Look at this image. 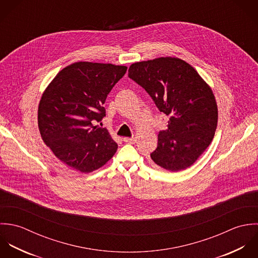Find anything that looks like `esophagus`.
<instances>
[{
    "label": "esophagus",
    "instance_id": "1",
    "mask_svg": "<svg viewBox=\"0 0 258 258\" xmlns=\"http://www.w3.org/2000/svg\"><path fill=\"white\" fill-rule=\"evenodd\" d=\"M123 142H125V143H128V144H136L137 143V140H136V138H124L123 139Z\"/></svg>",
    "mask_w": 258,
    "mask_h": 258
}]
</instances>
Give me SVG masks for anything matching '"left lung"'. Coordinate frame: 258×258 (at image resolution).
<instances>
[{
    "instance_id": "8db88e82",
    "label": "left lung",
    "mask_w": 258,
    "mask_h": 258,
    "mask_svg": "<svg viewBox=\"0 0 258 258\" xmlns=\"http://www.w3.org/2000/svg\"><path fill=\"white\" fill-rule=\"evenodd\" d=\"M128 78L169 117L151 154L154 162L170 171L189 167L210 145L216 130L218 113L211 89L189 63L170 56L133 63Z\"/></svg>"
}]
</instances>
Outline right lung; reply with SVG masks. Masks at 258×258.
Returning a JSON list of instances; mask_svg holds the SVG:
<instances>
[{
  "instance_id": "1",
  "label": "right lung",
  "mask_w": 258,
  "mask_h": 258,
  "mask_svg": "<svg viewBox=\"0 0 258 258\" xmlns=\"http://www.w3.org/2000/svg\"><path fill=\"white\" fill-rule=\"evenodd\" d=\"M124 66L78 61L62 69L42 96L38 124L44 143L67 166L94 171L115 154L116 143L105 127L103 104L124 76Z\"/></svg>"
}]
</instances>
